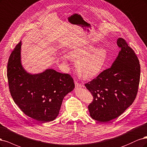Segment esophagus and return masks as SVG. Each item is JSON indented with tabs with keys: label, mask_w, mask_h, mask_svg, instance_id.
<instances>
[{
	"label": "esophagus",
	"mask_w": 147,
	"mask_h": 147,
	"mask_svg": "<svg viewBox=\"0 0 147 147\" xmlns=\"http://www.w3.org/2000/svg\"><path fill=\"white\" fill-rule=\"evenodd\" d=\"M74 84H75L76 87L79 88V87H82V85L80 84H79V83H78L77 81H74Z\"/></svg>",
	"instance_id": "34e87169"
}]
</instances>
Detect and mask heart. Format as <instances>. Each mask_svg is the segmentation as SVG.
Segmentation results:
<instances>
[{
	"instance_id": "heart-1",
	"label": "heart",
	"mask_w": 147,
	"mask_h": 147,
	"mask_svg": "<svg viewBox=\"0 0 147 147\" xmlns=\"http://www.w3.org/2000/svg\"><path fill=\"white\" fill-rule=\"evenodd\" d=\"M69 56L77 61L79 73L84 78L97 76L105 68L108 59L107 51L103 47L95 48L93 45L80 47L69 52ZM61 59L65 62L69 60V56L64 54Z\"/></svg>"
}]
</instances>
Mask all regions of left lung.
<instances>
[{
	"label": "left lung",
	"instance_id": "8db88e82",
	"mask_svg": "<svg viewBox=\"0 0 147 147\" xmlns=\"http://www.w3.org/2000/svg\"><path fill=\"white\" fill-rule=\"evenodd\" d=\"M121 48L112 67L85 84L93 100L88 106L93 119L107 123L119 117L134 102L140 81V67L134 51L121 38Z\"/></svg>",
	"mask_w": 147,
	"mask_h": 147
}]
</instances>
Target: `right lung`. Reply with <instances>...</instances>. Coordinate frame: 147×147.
<instances>
[{
	"label": "right lung",
	"instance_id": "add662e5",
	"mask_svg": "<svg viewBox=\"0 0 147 147\" xmlns=\"http://www.w3.org/2000/svg\"><path fill=\"white\" fill-rule=\"evenodd\" d=\"M21 45L16 46L8 59L7 78L11 95L26 115L41 123L55 120L63 99L75 87L68 74L47 69L38 74L28 73L21 63Z\"/></svg>",
	"mask_w": 147,
	"mask_h": 147
}]
</instances>
